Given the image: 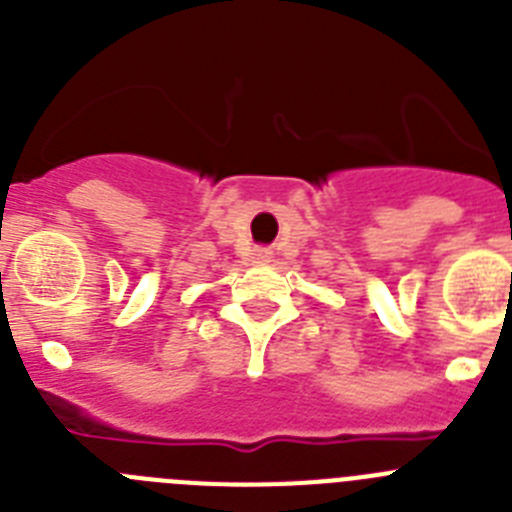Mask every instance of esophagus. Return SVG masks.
<instances>
[{
  "mask_svg": "<svg viewBox=\"0 0 512 512\" xmlns=\"http://www.w3.org/2000/svg\"><path fill=\"white\" fill-rule=\"evenodd\" d=\"M269 259H271L269 248H256V251H253V261H269Z\"/></svg>",
  "mask_w": 512,
  "mask_h": 512,
  "instance_id": "1",
  "label": "esophagus"
}]
</instances>
